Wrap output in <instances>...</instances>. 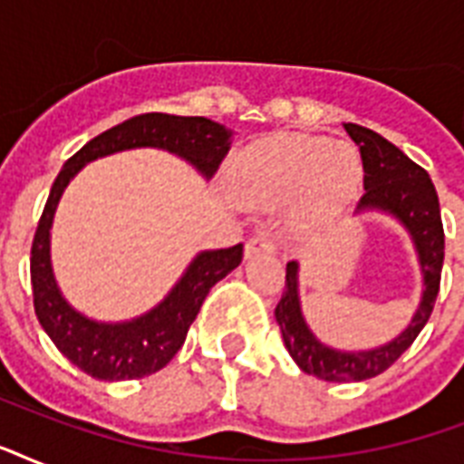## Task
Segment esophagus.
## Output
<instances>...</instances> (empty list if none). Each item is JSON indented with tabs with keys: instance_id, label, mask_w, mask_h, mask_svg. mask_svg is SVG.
I'll return each mask as SVG.
<instances>
[{
	"instance_id": "obj_1",
	"label": "esophagus",
	"mask_w": 464,
	"mask_h": 464,
	"mask_svg": "<svg viewBox=\"0 0 464 464\" xmlns=\"http://www.w3.org/2000/svg\"><path fill=\"white\" fill-rule=\"evenodd\" d=\"M276 250L275 238L267 236V233H257L246 243V260L255 257V255H272Z\"/></svg>"
}]
</instances>
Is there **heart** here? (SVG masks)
Instances as JSON below:
<instances>
[{
    "label": "heart",
    "mask_w": 464,
    "mask_h": 464,
    "mask_svg": "<svg viewBox=\"0 0 464 464\" xmlns=\"http://www.w3.org/2000/svg\"><path fill=\"white\" fill-rule=\"evenodd\" d=\"M243 178L250 197L262 204L286 202L301 189L296 224L313 233L330 228L352 209L363 182V163L352 144L289 134L255 149Z\"/></svg>",
    "instance_id": "heart-1"
}]
</instances>
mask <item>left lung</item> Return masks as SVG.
<instances>
[{
    "mask_svg": "<svg viewBox=\"0 0 464 464\" xmlns=\"http://www.w3.org/2000/svg\"><path fill=\"white\" fill-rule=\"evenodd\" d=\"M344 130L359 147L363 173H366L363 175L366 195L361 197L356 217L385 214L407 231L421 272V296L407 327L390 342L368 349H337L320 342L305 323L301 308V279H298L301 265L291 260L286 265V289L275 310L284 346L304 373L330 382H359L373 378L392 366L410 349L431 317L433 304L439 296L443 250H446L439 195L424 168L417 166L410 156H404L395 144L382 140L373 130L352 122L344 125Z\"/></svg>",
    "mask_w": 464,
    "mask_h": 464,
    "instance_id": "8db88e82",
    "label": "left lung"
}]
</instances>
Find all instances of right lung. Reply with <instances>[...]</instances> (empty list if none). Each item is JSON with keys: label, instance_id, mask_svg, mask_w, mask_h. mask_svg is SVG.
<instances>
[{"label": "right lung", "instance_id": "1", "mask_svg": "<svg viewBox=\"0 0 464 464\" xmlns=\"http://www.w3.org/2000/svg\"><path fill=\"white\" fill-rule=\"evenodd\" d=\"M231 140L233 130L214 120L147 112L93 137L57 175L31 247L33 305L47 337L91 378L132 381L166 366L188 337L189 324L195 323L211 286L240 265L243 243L197 253L173 289L147 313L122 323L93 320L64 298L50 257V228L64 189L86 163L130 149H163L188 160L204 180H209L228 154Z\"/></svg>", "mask_w": 464, "mask_h": 464}]
</instances>
